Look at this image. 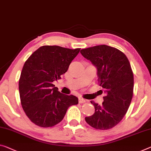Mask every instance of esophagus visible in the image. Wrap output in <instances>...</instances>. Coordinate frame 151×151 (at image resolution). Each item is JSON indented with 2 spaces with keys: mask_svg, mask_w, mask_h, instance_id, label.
Masks as SVG:
<instances>
[{
  "mask_svg": "<svg viewBox=\"0 0 151 151\" xmlns=\"http://www.w3.org/2000/svg\"><path fill=\"white\" fill-rule=\"evenodd\" d=\"M87 101L86 99H83L82 98H79V103H86Z\"/></svg>",
  "mask_w": 151,
  "mask_h": 151,
  "instance_id": "1",
  "label": "esophagus"
}]
</instances>
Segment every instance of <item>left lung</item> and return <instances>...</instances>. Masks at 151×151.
Wrapping results in <instances>:
<instances>
[{
    "label": "left lung",
    "instance_id": "1",
    "mask_svg": "<svg viewBox=\"0 0 151 151\" xmlns=\"http://www.w3.org/2000/svg\"><path fill=\"white\" fill-rule=\"evenodd\" d=\"M80 52L96 67L98 82L106 94L102 105L90 101L95 112L85 120L96 129H109L122 121L130 105L134 90L130 63L124 52L105 45L84 48Z\"/></svg>",
    "mask_w": 151,
    "mask_h": 151
}]
</instances>
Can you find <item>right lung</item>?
I'll return each mask as SVG.
<instances>
[{"label": "right lung", "instance_id": "1", "mask_svg": "<svg viewBox=\"0 0 151 151\" xmlns=\"http://www.w3.org/2000/svg\"><path fill=\"white\" fill-rule=\"evenodd\" d=\"M80 50L42 46L25 62L19 81L21 104L36 126H55L62 121L69 106L78 104L77 97L61 93L53 82L68 71Z\"/></svg>", "mask_w": 151, "mask_h": 151}]
</instances>
